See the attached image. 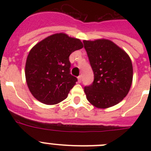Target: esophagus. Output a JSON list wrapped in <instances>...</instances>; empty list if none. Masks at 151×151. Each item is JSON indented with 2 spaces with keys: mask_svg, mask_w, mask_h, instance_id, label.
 Returning a JSON list of instances; mask_svg holds the SVG:
<instances>
[{
  "mask_svg": "<svg viewBox=\"0 0 151 151\" xmlns=\"http://www.w3.org/2000/svg\"><path fill=\"white\" fill-rule=\"evenodd\" d=\"M78 82H82V76H78Z\"/></svg>",
  "mask_w": 151,
  "mask_h": 151,
  "instance_id": "1",
  "label": "esophagus"
}]
</instances>
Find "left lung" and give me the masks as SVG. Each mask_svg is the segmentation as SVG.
Masks as SVG:
<instances>
[{
    "label": "left lung",
    "instance_id": "8db88e82",
    "mask_svg": "<svg viewBox=\"0 0 151 151\" xmlns=\"http://www.w3.org/2000/svg\"><path fill=\"white\" fill-rule=\"evenodd\" d=\"M94 79L85 87L88 101L93 106L106 109L124 99L132 83L133 67L127 53L108 39L84 40Z\"/></svg>",
    "mask_w": 151,
    "mask_h": 151
}]
</instances>
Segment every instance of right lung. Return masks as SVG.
Returning <instances> with one entry per match:
<instances>
[{
    "mask_svg": "<svg viewBox=\"0 0 151 151\" xmlns=\"http://www.w3.org/2000/svg\"><path fill=\"white\" fill-rule=\"evenodd\" d=\"M82 47L79 39L61 32L47 37L31 49L25 74L28 88L34 97L48 105L66 99L77 82L76 77L70 74L69 57Z\"/></svg>",
    "mask_w": 151,
    "mask_h": 151,
    "instance_id": "add662e5",
    "label": "right lung"
}]
</instances>
